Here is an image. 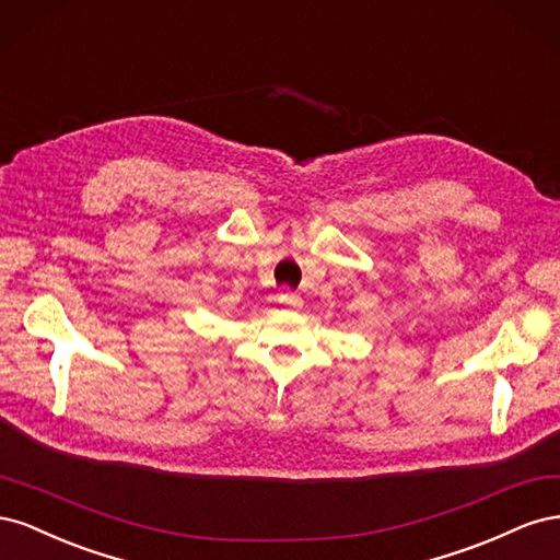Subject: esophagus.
Masks as SVG:
<instances>
[{"instance_id":"obj_1","label":"esophagus","mask_w":560,"mask_h":560,"mask_svg":"<svg viewBox=\"0 0 560 560\" xmlns=\"http://www.w3.org/2000/svg\"><path fill=\"white\" fill-rule=\"evenodd\" d=\"M278 301L280 303H284V306H292V308H299L301 306V296L299 294H294V292H290V290H284V292H280L278 294Z\"/></svg>"}]
</instances>
